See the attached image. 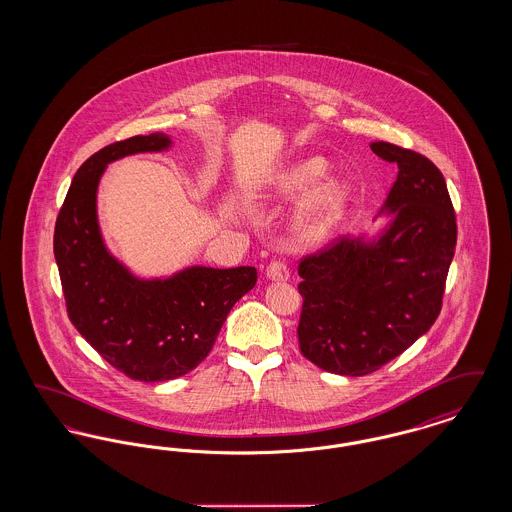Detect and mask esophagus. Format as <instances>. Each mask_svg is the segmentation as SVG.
<instances>
[{
	"label": "esophagus",
	"mask_w": 512,
	"mask_h": 512,
	"mask_svg": "<svg viewBox=\"0 0 512 512\" xmlns=\"http://www.w3.org/2000/svg\"><path fill=\"white\" fill-rule=\"evenodd\" d=\"M267 278L274 282H284L290 278V268L282 261H272L267 267Z\"/></svg>",
	"instance_id": "obj_1"
}]
</instances>
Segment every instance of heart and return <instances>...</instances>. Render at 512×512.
<instances>
[{
  "label": "heart",
  "instance_id": "b5f03b06",
  "mask_svg": "<svg viewBox=\"0 0 512 512\" xmlns=\"http://www.w3.org/2000/svg\"><path fill=\"white\" fill-rule=\"evenodd\" d=\"M328 163L322 157H309L278 172L268 186V195L278 201H292L311 194L326 176ZM351 190L345 182H330L318 190L313 203L301 213L299 228L309 238L326 236L345 215Z\"/></svg>",
  "mask_w": 512,
  "mask_h": 512
}]
</instances>
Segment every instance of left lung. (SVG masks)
Instances as JSON below:
<instances>
[{"label": "left lung", "instance_id": "1", "mask_svg": "<svg viewBox=\"0 0 512 512\" xmlns=\"http://www.w3.org/2000/svg\"><path fill=\"white\" fill-rule=\"evenodd\" d=\"M399 172L374 238H338L299 263L301 353L326 372L365 376L390 363L436 322L457 222L447 184L424 155L372 142Z\"/></svg>", "mask_w": 512, "mask_h": 512}]
</instances>
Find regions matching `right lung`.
I'll return each instance as SVG.
<instances>
[{
	"label": "right lung",
	"mask_w": 512,
	"mask_h": 512,
	"mask_svg": "<svg viewBox=\"0 0 512 512\" xmlns=\"http://www.w3.org/2000/svg\"><path fill=\"white\" fill-rule=\"evenodd\" d=\"M171 146L167 134L155 132L99 149L74 174L53 236L74 328L109 365L140 382L194 370L213 349L234 303L257 282L255 267H188L147 280L107 249L98 222V186L107 165Z\"/></svg>",
	"instance_id": "obj_1"
}]
</instances>
